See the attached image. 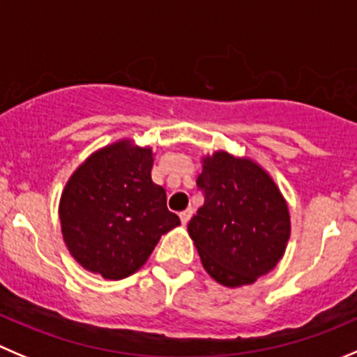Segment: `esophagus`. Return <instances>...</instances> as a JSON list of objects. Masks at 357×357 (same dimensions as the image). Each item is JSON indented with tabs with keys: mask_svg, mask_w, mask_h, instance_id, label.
<instances>
[{
	"mask_svg": "<svg viewBox=\"0 0 357 357\" xmlns=\"http://www.w3.org/2000/svg\"><path fill=\"white\" fill-rule=\"evenodd\" d=\"M191 215H192V208H188V210H184V212H181V222H182V226H185V224L189 222V219H191Z\"/></svg>",
	"mask_w": 357,
	"mask_h": 357,
	"instance_id": "1",
	"label": "esophagus"
}]
</instances>
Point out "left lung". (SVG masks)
Masks as SVG:
<instances>
[{
  "mask_svg": "<svg viewBox=\"0 0 357 357\" xmlns=\"http://www.w3.org/2000/svg\"><path fill=\"white\" fill-rule=\"evenodd\" d=\"M196 185L205 203L188 224L206 273L224 287L250 286L282 259L289 206L273 176L249 155H202Z\"/></svg>",
  "mask_w": 357,
  "mask_h": 357,
  "instance_id": "left-lung-1",
  "label": "left lung"
}]
</instances>
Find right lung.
Segmentation results:
<instances>
[{"label": "right lung", "instance_id": "right-lung-1", "mask_svg": "<svg viewBox=\"0 0 357 357\" xmlns=\"http://www.w3.org/2000/svg\"><path fill=\"white\" fill-rule=\"evenodd\" d=\"M154 151L131 138L87 155L59 199L61 233L84 270L107 280L137 273L159 238L181 219L166 206V191L151 176Z\"/></svg>", "mask_w": 357, "mask_h": 357}]
</instances>
